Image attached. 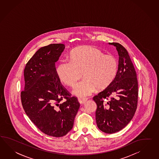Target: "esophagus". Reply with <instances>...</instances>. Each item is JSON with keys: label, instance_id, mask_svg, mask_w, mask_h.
Instances as JSON below:
<instances>
[{"label": "esophagus", "instance_id": "esophagus-1", "mask_svg": "<svg viewBox=\"0 0 159 159\" xmlns=\"http://www.w3.org/2000/svg\"><path fill=\"white\" fill-rule=\"evenodd\" d=\"M87 98H84V99H80V98H79L78 99V101H79V102L81 104V105H83L84 103H85V102H87Z\"/></svg>", "mask_w": 159, "mask_h": 159}]
</instances>
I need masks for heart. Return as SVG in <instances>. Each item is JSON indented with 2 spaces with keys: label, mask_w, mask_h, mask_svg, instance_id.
<instances>
[{
  "label": "heart",
  "mask_w": 159,
  "mask_h": 159,
  "mask_svg": "<svg viewBox=\"0 0 159 159\" xmlns=\"http://www.w3.org/2000/svg\"><path fill=\"white\" fill-rule=\"evenodd\" d=\"M118 61L111 55H106L97 48L84 45L78 47L70 53V60H61L56 72L59 80L70 87L78 83L74 93L78 97H85L97 89H104L110 85L116 76Z\"/></svg>",
  "instance_id": "obj_1"
}]
</instances>
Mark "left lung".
Returning <instances> with one entry per match:
<instances>
[{"instance_id": "1", "label": "left lung", "mask_w": 159, "mask_h": 159, "mask_svg": "<svg viewBox=\"0 0 159 159\" xmlns=\"http://www.w3.org/2000/svg\"><path fill=\"white\" fill-rule=\"evenodd\" d=\"M116 47L118 68L112 83L93 97L97 103V126L108 134L119 132L132 120L137 107L138 81L136 70L128 51L120 43H108Z\"/></svg>"}]
</instances>
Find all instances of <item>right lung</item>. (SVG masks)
<instances>
[{
  "mask_svg": "<svg viewBox=\"0 0 159 159\" xmlns=\"http://www.w3.org/2000/svg\"><path fill=\"white\" fill-rule=\"evenodd\" d=\"M64 49L62 43H53L35 52L25 66V88L20 93L23 109L31 122L45 134L56 137L72 129L80 107L77 98L71 97L56 72L55 62Z\"/></svg>",
  "mask_w": 159,
  "mask_h": 159,
  "instance_id": "right-lung-1",
  "label": "right lung"
}]
</instances>
